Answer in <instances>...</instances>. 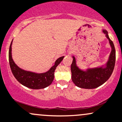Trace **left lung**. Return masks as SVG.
Here are the masks:
<instances>
[{"label": "left lung", "mask_w": 122, "mask_h": 122, "mask_svg": "<svg viewBox=\"0 0 122 122\" xmlns=\"http://www.w3.org/2000/svg\"><path fill=\"white\" fill-rule=\"evenodd\" d=\"M103 32L108 38L112 47L111 55L109 61L105 68H97L95 69H88L86 71L79 70L76 65L75 57H73V61L71 66L72 73V81L79 88L85 89H93L105 83L112 75L116 61V51L112 41L109 37L108 33L106 30Z\"/></svg>", "instance_id": "1"}]
</instances>
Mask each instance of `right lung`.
Segmentation results:
<instances>
[{
    "instance_id": "right-lung-1",
    "label": "right lung",
    "mask_w": 122,
    "mask_h": 122,
    "mask_svg": "<svg viewBox=\"0 0 122 122\" xmlns=\"http://www.w3.org/2000/svg\"><path fill=\"white\" fill-rule=\"evenodd\" d=\"M13 41V40H12ZM10 44L9 51V60L11 72L14 76L18 81L25 86L31 89H43L49 86L53 81L54 78V71L59 64L63 60V57L58 58L55 62V64L48 71L42 74H36L30 71H24L18 67L14 62L11 57V44Z\"/></svg>"
}]
</instances>
